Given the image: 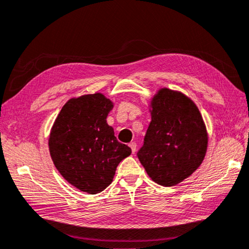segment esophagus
Masks as SVG:
<instances>
[{
    "label": "esophagus",
    "mask_w": 249,
    "mask_h": 249,
    "mask_svg": "<svg viewBox=\"0 0 249 249\" xmlns=\"http://www.w3.org/2000/svg\"><path fill=\"white\" fill-rule=\"evenodd\" d=\"M129 146H130V148H131L132 153H134V152L137 151V143H136V142H130Z\"/></svg>",
    "instance_id": "esophagus-1"
}]
</instances>
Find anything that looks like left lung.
Masks as SVG:
<instances>
[{"label":"left lung","instance_id":"8db88e82","mask_svg":"<svg viewBox=\"0 0 249 249\" xmlns=\"http://www.w3.org/2000/svg\"><path fill=\"white\" fill-rule=\"evenodd\" d=\"M151 107V122L137 156L154 182L163 186L177 185L204 160V121L190 98L168 88L158 91Z\"/></svg>","mask_w":249,"mask_h":249}]
</instances>
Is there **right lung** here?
I'll return each mask as SVG.
<instances>
[{
  "label": "right lung",
  "mask_w": 249,
  "mask_h": 249,
  "mask_svg": "<svg viewBox=\"0 0 249 249\" xmlns=\"http://www.w3.org/2000/svg\"><path fill=\"white\" fill-rule=\"evenodd\" d=\"M112 107L103 93L72 98L52 128V160L65 180L83 192L104 191L111 184L118 164L131 153L106 120Z\"/></svg>",
  "instance_id": "obj_1"
}]
</instances>
